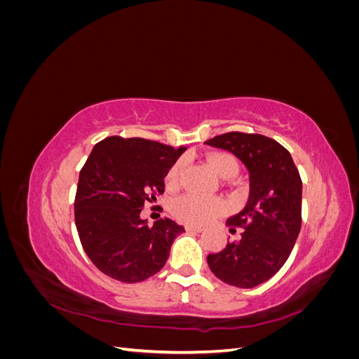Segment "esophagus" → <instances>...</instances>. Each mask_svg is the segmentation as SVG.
Listing matches in <instances>:
<instances>
[{
  "instance_id": "1",
  "label": "esophagus",
  "mask_w": 359,
  "mask_h": 359,
  "mask_svg": "<svg viewBox=\"0 0 359 359\" xmlns=\"http://www.w3.org/2000/svg\"><path fill=\"white\" fill-rule=\"evenodd\" d=\"M186 231H187V232L199 233V232H202L203 229H202V227H199V226H191V224H187V226H186Z\"/></svg>"
}]
</instances>
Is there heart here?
<instances>
[{"label":"heart","instance_id":"obj_1","mask_svg":"<svg viewBox=\"0 0 359 359\" xmlns=\"http://www.w3.org/2000/svg\"><path fill=\"white\" fill-rule=\"evenodd\" d=\"M210 166L214 172L223 180L235 178L240 172V163L229 153H214L208 157ZM182 161H177L168 173H166V187L169 190L177 189L181 173H182ZM172 211L177 219L189 224H205L211 222L215 217H219L224 211V205L219 199L194 196V194H186V196L178 198L172 203Z\"/></svg>","mask_w":359,"mask_h":359}]
</instances>
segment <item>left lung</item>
<instances>
[{
	"instance_id": "8db88e82",
	"label": "left lung",
	"mask_w": 359,
	"mask_h": 359,
	"mask_svg": "<svg viewBox=\"0 0 359 359\" xmlns=\"http://www.w3.org/2000/svg\"><path fill=\"white\" fill-rule=\"evenodd\" d=\"M229 151L250 175L248 199L227 219L231 232L243 227L241 240L208 255V265L224 283L250 289L265 283L285 265L301 231L302 181L289 151L277 140L231 132L206 140Z\"/></svg>"
}]
</instances>
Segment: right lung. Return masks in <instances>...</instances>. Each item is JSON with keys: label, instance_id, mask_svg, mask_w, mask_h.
I'll list each match as a JSON object with an SVG mask.
<instances>
[{"label": "right lung", "instance_id": "right-lung-1", "mask_svg": "<svg viewBox=\"0 0 359 359\" xmlns=\"http://www.w3.org/2000/svg\"><path fill=\"white\" fill-rule=\"evenodd\" d=\"M186 147L111 136L97 144L79 173L74 222L85 253L103 274L137 283L165 266L184 227L140 219L144 203L165 191V177Z\"/></svg>", "mask_w": 359, "mask_h": 359}]
</instances>
